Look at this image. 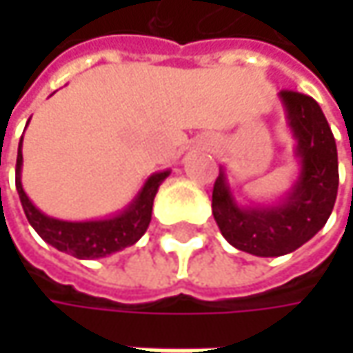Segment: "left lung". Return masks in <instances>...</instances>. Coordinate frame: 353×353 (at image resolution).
<instances>
[{"instance_id": "8db88e82", "label": "left lung", "mask_w": 353, "mask_h": 353, "mask_svg": "<svg viewBox=\"0 0 353 353\" xmlns=\"http://www.w3.org/2000/svg\"><path fill=\"white\" fill-rule=\"evenodd\" d=\"M279 100L299 167L291 188L271 202H239L220 167L212 192V214L222 236L257 257H281L312 239L328 222L338 194V149L316 100L289 90L279 92Z\"/></svg>"}]
</instances>
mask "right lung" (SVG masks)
<instances>
[{"label":"right lung","mask_w":353,"mask_h":353,"mask_svg":"<svg viewBox=\"0 0 353 353\" xmlns=\"http://www.w3.org/2000/svg\"><path fill=\"white\" fill-rule=\"evenodd\" d=\"M31 121V119H29ZM27 121V125H29ZM23 137L17 149V167H15V186L19 194L23 212L33 225V230L47 241L48 245L57 248L62 253H68L78 259H100L105 255H112L137 243L147 232L153 212V200L157 190L163 181L170 174V170H157L143 183L139 192L133 196L123 210L116 212L112 216L98 218V220H61L47 216L41 212L31 198L27 196L23 183H21V169H23Z\"/></svg>","instance_id":"right-lung-1"}]
</instances>
